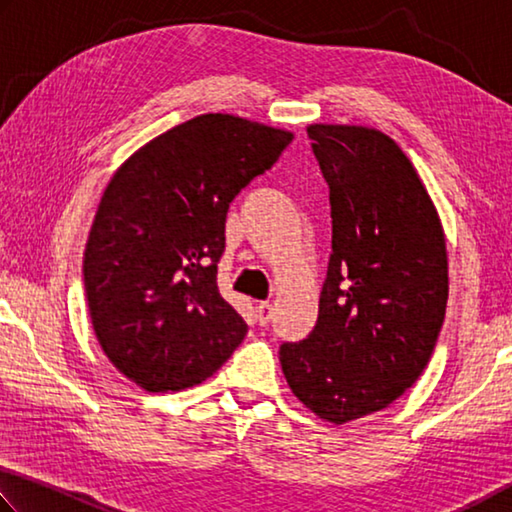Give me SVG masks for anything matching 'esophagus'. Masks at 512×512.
Wrapping results in <instances>:
<instances>
[{"label": "esophagus", "mask_w": 512, "mask_h": 512, "mask_svg": "<svg viewBox=\"0 0 512 512\" xmlns=\"http://www.w3.org/2000/svg\"><path fill=\"white\" fill-rule=\"evenodd\" d=\"M256 317H258V324L261 326H267L274 317V308L272 303H258L256 306Z\"/></svg>", "instance_id": "1"}]
</instances>
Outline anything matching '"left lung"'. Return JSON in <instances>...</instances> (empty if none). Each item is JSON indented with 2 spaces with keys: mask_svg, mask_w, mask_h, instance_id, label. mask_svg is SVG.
<instances>
[{
  "mask_svg": "<svg viewBox=\"0 0 512 512\" xmlns=\"http://www.w3.org/2000/svg\"><path fill=\"white\" fill-rule=\"evenodd\" d=\"M330 188L333 254L308 339L281 346L290 389L312 414L344 425L398 400L425 371L441 333L447 247L414 164L387 134L312 123Z\"/></svg>",
  "mask_w": 512,
  "mask_h": 512,
  "instance_id": "1",
  "label": "left lung"
}]
</instances>
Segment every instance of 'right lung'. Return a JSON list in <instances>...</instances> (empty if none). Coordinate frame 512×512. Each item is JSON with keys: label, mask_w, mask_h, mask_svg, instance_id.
<instances>
[{"label": "right lung", "mask_w": 512, "mask_h": 512, "mask_svg": "<svg viewBox=\"0 0 512 512\" xmlns=\"http://www.w3.org/2000/svg\"><path fill=\"white\" fill-rule=\"evenodd\" d=\"M292 139L242 116L200 114L132 152L112 175L83 281L98 344L143 391L195 387L245 339L247 324L218 290L224 222L240 188Z\"/></svg>", "instance_id": "add662e5"}]
</instances>
